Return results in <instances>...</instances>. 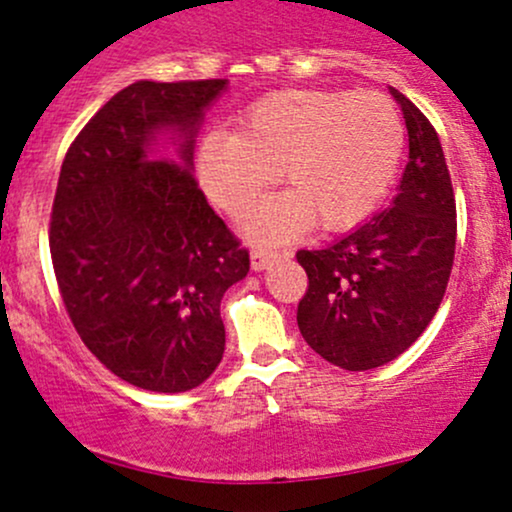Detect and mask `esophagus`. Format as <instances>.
<instances>
[{
	"label": "esophagus",
	"instance_id": "esophagus-1",
	"mask_svg": "<svg viewBox=\"0 0 512 512\" xmlns=\"http://www.w3.org/2000/svg\"><path fill=\"white\" fill-rule=\"evenodd\" d=\"M280 254L275 249H266V246H256L254 251H251V268L254 271H263V268L273 266L275 261H278Z\"/></svg>",
	"mask_w": 512,
	"mask_h": 512
}]
</instances>
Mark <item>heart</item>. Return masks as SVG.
Instances as JSON below:
<instances>
[{
  "mask_svg": "<svg viewBox=\"0 0 512 512\" xmlns=\"http://www.w3.org/2000/svg\"><path fill=\"white\" fill-rule=\"evenodd\" d=\"M404 145V118L380 91L283 89L246 106L239 132L205 135L195 169L229 215L249 210L280 171L287 195L246 217L251 237L280 239L309 225L343 232L382 203Z\"/></svg>",
  "mask_w": 512,
  "mask_h": 512,
  "instance_id": "b5f03b06",
  "label": "heart"
}]
</instances>
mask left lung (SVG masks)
Returning a JSON list of instances; mask_svg holds the SVG:
<instances>
[{
	"instance_id": "1",
	"label": "left lung",
	"mask_w": 512,
	"mask_h": 512,
	"mask_svg": "<svg viewBox=\"0 0 512 512\" xmlns=\"http://www.w3.org/2000/svg\"><path fill=\"white\" fill-rule=\"evenodd\" d=\"M409 130V164L389 208L319 251H297L309 285L297 304L304 341L331 365H387L426 331L455 261L457 208L430 120L392 89Z\"/></svg>"
}]
</instances>
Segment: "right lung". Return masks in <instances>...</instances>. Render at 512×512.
<instances>
[{"label": "right lung", "mask_w": 512, "mask_h": 512, "mask_svg": "<svg viewBox=\"0 0 512 512\" xmlns=\"http://www.w3.org/2000/svg\"><path fill=\"white\" fill-rule=\"evenodd\" d=\"M227 79L135 82L103 103L62 162L50 256L84 346L162 394L203 384L225 353L220 302L249 251L193 176L195 132ZM174 129L175 154L156 152Z\"/></svg>", "instance_id": "right-lung-1"}]
</instances>
